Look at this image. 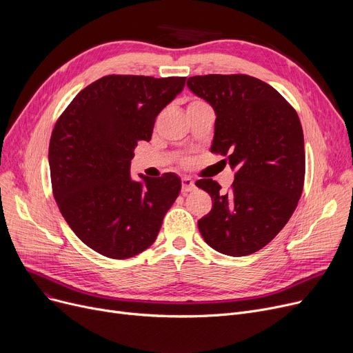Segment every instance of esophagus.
Here are the masks:
<instances>
[{
	"mask_svg": "<svg viewBox=\"0 0 353 353\" xmlns=\"http://www.w3.org/2000/svg\"><path fill=\"white\" fill-rule=\"evenodd\" d=\"M194 189H196L194 181L192 179H189V177H183V180H181V193L183 194H188V193L193 192Z\"/></svg>",
	"mask_w": 353,
	"mask_h": 353,
	"instance_id": "esophagus-1",
	"label": "esophagus"
}]
</instances>
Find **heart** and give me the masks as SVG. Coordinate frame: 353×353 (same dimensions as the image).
Here are the masks:
<instances>
[{
    "label": "heart",
    "mask_w": 353,
    "mask_h": 353,
    "mask_svg": "<svg viewBox=\"0 0 353 353\" xmlns=\"http://www.w3.org/2000/svg\"><path fill=\"white\" fill-rule=\"evenodd\" d=\"M200 103H201V101H197V100H194V101H192L189 105H193V104H200Z\"/></svg>",
    "instance_id": "b5f03b06"
}]
</instances>
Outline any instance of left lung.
<instances>
[{"label":"left lung","mask_w":353,"mask_h":353,"mask_svg":"<svg viewBox=\"0 0 353 353\" xmlns=\"http://www.w3.org/2000/svg\"><path fill=\"white\" fill-rule=\"evenodd\" d=\"M188 87L213 107L210 150L236 170L228 193L212 179L196 181L213 201L199 230L220 253L252 254L272 242L298 206L305 181L301 120L272 85L246 74L196 76Z\"/></svg>","instance_id":"8db88e82"}]
</instances>
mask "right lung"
Masks as SVG:
<instances>
[{
	"label": "right lung",
	"instance_id": "1",
	"mask_svg": "<svg viewBox=\"0 0 353 353\" xmlns=\"http://www.w3.org/2000/svg\"><path fill=\"white\" fill-rule=\"evenodd\" d=\"M186 77L105 76L81 90L55 123L48 163L54 199L77 237L111 259L133 257L156 240L181 181L130 174L137 141Z\"/></svg>",
	"mask_w": 353,
	"mask_h": 353
}]
</instances>
